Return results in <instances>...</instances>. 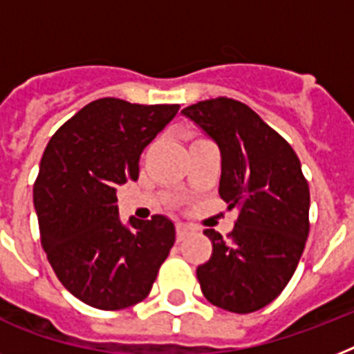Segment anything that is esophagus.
<instances>
[{
    "mask_svg": "<svg viewBox=\"0 0 354 354\" xmlns=\"http://www.w3.org/2000/svg\"><path fill=\"white\" fill-rule=\"evenodd\" d=\"M191 235V227L185 226V224H178L176 226V236H178V241H183L185 236Z\"/></svg>",
    "mask_w": 354,
    "mask_h": 354,
    "instance_id": "34e87169",
    "label": "esophagus"
}]
</instances>
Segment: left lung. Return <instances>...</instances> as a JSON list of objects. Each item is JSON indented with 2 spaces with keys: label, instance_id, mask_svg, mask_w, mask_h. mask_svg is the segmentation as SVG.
<instances>
[{
  "label": "left lung",
  "instance_id": "left-lung-1",
  "mask_svg": "<svg viewBox=\"0 0 354 354\" xmlns=\"http://www.w3.org/2000/svg\"><path fill=\"white\" fill-rule=\"evenodd\" d=\"M221 150L218 194L239 207L230 241L205 230L213 242L196 268L205 299L236 314L255 313L290 281L308 236L310 193L292 147L253 112L218 97L183 108Z\"/></svg>",
  "mask_w": 354,
  "mask_h": 354
}]
</instances>
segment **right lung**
<instances>
[{"mask_svg":"<svg viewBox=\"0 0 354 354\" xmlns=\"http://www.w3.org/2000/svg\"><path fill=\"white\" fill-rule=\"evenodd\" d=\"M178 104L90 102L47 143L35 183L41 246L75 297L102 310L149 296L176 230L171 218L121 221L118 187L138 180L139 156L174 119Z\"/></svg>","mask_w":354,"mask_h":354,"instance_id":"right-lung-1","label":"right lung"}]
</instances>
